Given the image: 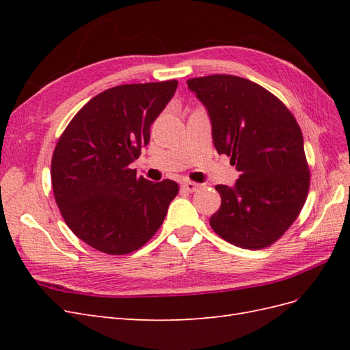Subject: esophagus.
<instances>
[{"instance_id":"34e87169","label":"esophagus","mask_w":350,"mask_h":350,"mask_svg":"<svg viewBox=\"0 0 350 350\" xmlns=\"http://www.w3.org/2000/svg\"><path fill=\"white\" fill-rule=\"evenodd\" d=\"M203 187H204L203 184H197V183H191V181L183 183V188L185 189V191H188V193H196V191H198V189H201Z\"/></svg>"}]
</instances>
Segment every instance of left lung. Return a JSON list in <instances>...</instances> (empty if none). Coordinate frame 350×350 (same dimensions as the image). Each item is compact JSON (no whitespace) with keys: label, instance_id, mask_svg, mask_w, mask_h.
I'll list each match as a JSON object with an SVG mask.
<instances>
[{"label":"left lung","instance_id":"1","mask_svg":"<svg viewBox=\"0 0 350 350\" xmlns=\"http://www.w3.org/2000/svg\"><path fill=\"white\" fill-rule=\"evenodd\" d=\"M204 105L219 154L241 172L234 187L216 185L220 208L210 226L229 243L261 250L298 217L308 196L310 171L295 116L251 80L215 74L187 81Z\"/></svg>","mask_w":350,"mask_h":350}]
</instances>
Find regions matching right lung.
Returning a JSON list of instances; mask_svg holds the SVG:
<instances>
[{
    "label": "right lung",
    "instance_id": "right-lung-1",
    "mask_svg": "<svg viewBox=\"0 0 350 350\" xmlns=\"http://www.w3.org/2000/svg\"><path fill=\"white\" fill-rule=\"evenodd\" d=\"M178 81L122 84L99 93L62 133L51 162L52 189L68 228L92 248L122 256L163 224L178 184L137 178L130 165Z\"/></svg>",
    "mask_w": 350,
    "mask_h": 350
}]
</instances>
